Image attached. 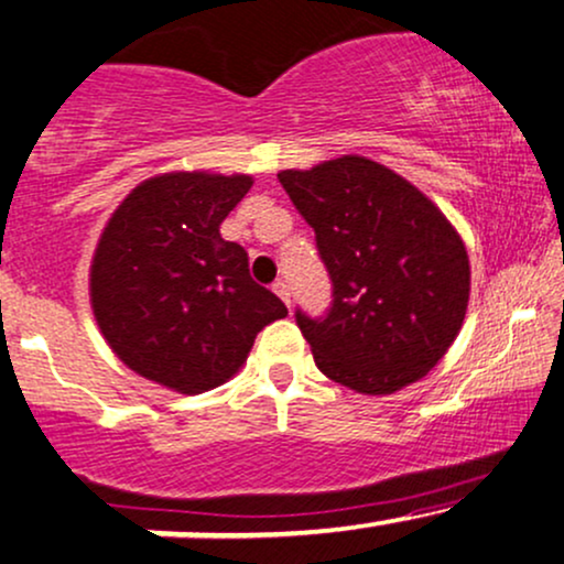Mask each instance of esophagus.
I'll return each instance as SVG.
<instances>
[{"mask_svg":"<svg viewBox=\"0 0 564 564\" xmlns=\"http://www.w3.org/2000/svg\"><path fill=\"white\" fill-rule=\"evenodd\" d=\"M272 292H275L278 296H281L283 302H286V307H292V289H289V283L278 281L275 286H272Z\"/></svg>","mask_w":564,"mask_h":564,"instance_id":"34e87169","label":"esophagus"}]
</instances>
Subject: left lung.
I'll list each match as a JSON object with an SVG mask.
<instances>
[{
	"label": "left lung",
	"instance_id": "obj_1",
	"mask_svg": "<svg viewBox=\"0 0 564 564\" xmlns=\"http://www.w3.org/2000/svg\"><path fill=\"white\" fill-rule=\"evenodd\" d=\"M278 178L315 230L334 286L324 318L296 311L315 367L367 395L429 375L455 343L471 294L466 243L447 216L361 154Z\"/></svg>",
	"mask_w": 564,
	"mask_h": 564
}]
</instances>
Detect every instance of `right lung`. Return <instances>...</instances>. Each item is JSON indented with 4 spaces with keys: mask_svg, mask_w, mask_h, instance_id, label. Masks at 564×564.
<instances>
[{
    "mask_svg": "<svg viewBox=\"0 0 564 564\" xmlns=\"http://www.w3.org/2000/svg\"><path fill=\"white\" fill-rule=\"evenodd\" d=\"M251 184L246 173H160L109 216L90 262V307L135 375L184 395L212 391L243 367L264 326L289 315L253 283L243 246L219 232Z\"/></svg>",
    "mask_w": 564,
    "mask_h": 564,
    "instance_id": "obj_1",
    "label": "right lung"
}]
</instances>
